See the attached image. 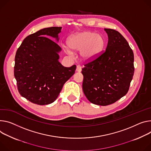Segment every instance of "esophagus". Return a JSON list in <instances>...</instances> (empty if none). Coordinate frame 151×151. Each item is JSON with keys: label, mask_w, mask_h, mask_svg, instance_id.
Wrapping results in <instances>:
<instances>
[{"label": "esophagus", "mask_w": 151, "mask_h": 151, "mask_svg": "<svg viewBox=\"0 0 151 151\" xmlns=\"http://www.w3.org/2000/svg\"><path fill=\"white\" fill-rule=\"evenodd\" d=\"M81 70H82V67L79 65H78L76 66V71L78 72H81Z\"/></svg>", "instance_id": "esophagus-1"}]
</instances>
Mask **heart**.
Instances as JSON below:
<instances>
[{
    "instance_id": "obj_1",
    "label": "heart",
    "mask_w": 151,
    "mask_h": 151,
    "mask_svg": "<svg viewBox=\"0 0 151 151\" xmlns=\"http://www.w3.org/2000/svg\"><path fill=\"white\" fill-rule=\"evenodd\" d=\"M70 49L81 51V57L86 61L96 58L104 49L105 41L102 36L93 32H84L69 37L67 42Z\"/></svg>"
}]
</instances>
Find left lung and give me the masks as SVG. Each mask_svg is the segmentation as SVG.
I'll return each instance as SVG.
<instances>
[{
	"instance_id": "left-lung-1",
	"label": "left lung",
	"mask_w": 151,
	"mask_h": 151,
	"mask_svg": "<svg viewBox=\"0 0 151 151\" xmlns=\"http://www.w3.org/2000/svg\"><path fill=\"white\" fill-rule=\"evenodd\" d=\"M108 41L106 49L84 64L83 89L87 99L102 106L112 104L128 93L134 73V53L118 31L104 29Z\"/></svg>"
}]
</instances>
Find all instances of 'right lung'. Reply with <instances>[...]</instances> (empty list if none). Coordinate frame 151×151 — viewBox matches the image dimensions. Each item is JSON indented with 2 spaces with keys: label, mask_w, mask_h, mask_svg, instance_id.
Here are the masks:
<instances>
[{
  "label": "right lung",
  "mask_w": 151,
  "mask_h": 151,
  "mask_svg": "<svg viewBox=\"0 0 151 151\" xmlns=\"http://www.w3.org/2000/svg\"><path fill=\"white\" fill-rule=\"evenodd\" d=\"M61 27L41 29L26 37L18 48L14 68L17 89L33 104L44 105L57 99L76 66L65 67L58 61L61 48L48 36L58 40Z\"/></svg>",
  "instance_id": "add662e5"
}]
</instances>
